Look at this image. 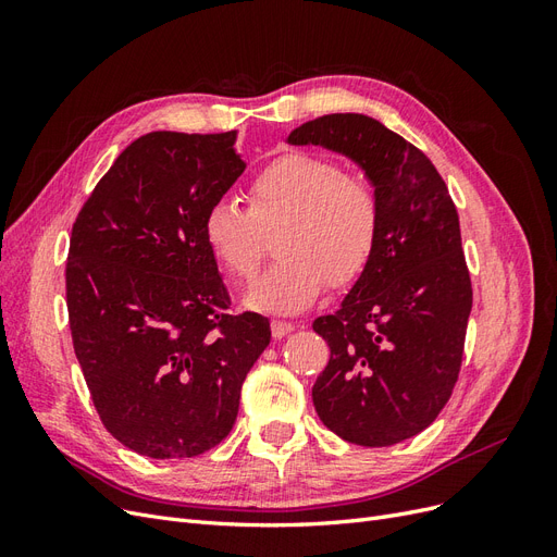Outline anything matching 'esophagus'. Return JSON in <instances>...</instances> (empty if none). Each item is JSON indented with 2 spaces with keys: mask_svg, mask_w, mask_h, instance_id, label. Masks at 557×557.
<instances>
[{
  "mask_svg": "<svg viewBox=\"0 0 557 557\" xmlns=\"http://www.w3.org/2000/svg\"><path fill=\"white\" fill-rule=\"evenodd\" d=\"M295 330V323H288V320H272V334L274 339H281V336L290 334Z\"/></svg>",
  "mask_w": 557,
  "mask_h": 557,
  "instance_id": "obj_1",
  "label": "esophagus"
}]
</instances>
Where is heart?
Instances as JSON below:
<instances>
[{
  "mask_svg": "<svg viewBox=\"0 0 557 557\" xmlns=\"http://www.w3.org/2000/svg\"><path fill=\"white\" fill-rule=\"evenodd\" d=\"M248 209L213 201L201 237L218 267L250 281L264 258V232H274L281 258L246 295L250 309L297 313L325 290L358 281L381 239V205L367 181L323 156L283 153L250 178Z\"/></svg>",
  "mask_w": 557,
  "mask_h": 557,
  "instance_id": "obj_1",
  "label": "heart"
}]
</instances>
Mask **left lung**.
<instances>
[{
    "mask_svg": "<svg viewBox=\"0 0 557 557\" xmlns=\"http://www.w3.org/2000/svg\"><path fill=\"white\" fill-rule=\"evenodd\" d=\"M288 141L356 160L381 205L372 264L339 311L313 320L330 346L313 407L348 444H399L434 423L458 383L471 311L458 211L423 150L374 117L320 115Z\"/></svg>",
    "mask_w": 557,
    "mask_h": 557,
    "instance_id": "left-lung-1",
    "label": "left lung"
}]
</instances>
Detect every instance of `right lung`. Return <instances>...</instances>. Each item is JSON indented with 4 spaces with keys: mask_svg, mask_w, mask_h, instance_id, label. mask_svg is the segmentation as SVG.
Masks as SVG:
<instances>
[{
    "mask_svg": "<svg viewBox=\"0 0 557 557\" xmlns=\"http://www.w3.org/2000/svg\"><path fill=\"white\" fill-rule=\"evenodd\" d=\"M237 134H144L72 227L66 311L83 379L102 425L156 460L225 440L272 339L260 313H232L201 237L207 209L246 170Z\"/></svg>",
    "mask_w": 557,
    "mask_h": 557,
    "instance_id": "right-lung-1",
    "label": "right lung"
}]
</instances>
